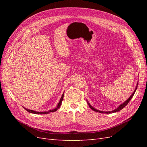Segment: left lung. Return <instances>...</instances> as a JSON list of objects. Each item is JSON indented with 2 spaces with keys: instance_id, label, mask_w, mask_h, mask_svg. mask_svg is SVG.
Returning a JSON list of instances; mask_svg holds the SVG:
<instances>
[{
  "instance_id": "obj_1",
  "label": "left lung",
  "mask_w": 147,
  "mask_h": 147,
  "mask_svg": "<svg viewBox=\"0 0 147 147\" xmlns=\"http://www.w3.org/2000/svg\"><path fill=\"white\" fill-rule=\"evenodd\" d=\"M137 84H138V83H137ZM137 86H136V90H135V91H134V92L132 93V95L129 97V98L126 101H125L124 102V103H123L121 105H120L117 108V109H116L115 110H113V111H112V112H102V111H99V110H96V109H94L88 103V105H89V106H90V107L92 110H94V111H95V112H99V113H114V112H118V111H119V110H121V109H123L124 107H125L129 102V101L131 100V99H132V97H133V96H134V93H135V92H136V90H137Z\"/></svg>"
}]
</instances>
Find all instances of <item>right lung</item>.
Listing matches in <instances>:
<instances>
[{"label":"right lung","instance_id":"right-lung-1","mask_svg":"<svg viewBox=\"0 0 147 147\" xmlns=\"http://www.w3.org/2000/svg\"><path fill=\"white\" fill-rule=\"evenodd\" d=\"M63 97H64V94L62 95V97L59 100V102L58 103V104H57V106L54 109H52L51 110H48V112H35V111H33L32 110H29V109H25L26 110H27L28 112L29 113H35V114H47V113H50V112H55V111H56L57 110H58V109L60 107V106L61 105V103H62V101H63Z\"/></svg>","mask_w":147,"mask_h":147}]
</instances>
